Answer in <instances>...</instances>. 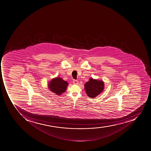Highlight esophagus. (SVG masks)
Wrapping results in <instances>:
<instances>
[{
    "instance_id": "obj_1",
    "label": "esophagus",
    "mask_w": 151,
    "mask_h": 151,
    "mask_svg": "<svg viewBox=\"0 0 151 151\" xmlns=\"http://www.w3.org/2000/svg\"><path fill=\"white\" fill-rule=\"evenodd\" d=\"M73 83L74 84H78V81H77V80H73Z\"/></svg>"
}]
</instances>
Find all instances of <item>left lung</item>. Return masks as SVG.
Returning <instances> with one entry per match:
<instances>
[{"mask_svg": "<svg viewBox=\"0 0 151 151\" xmlns=\"http://www.w3.org/2000/svg\"><path fill=\"white\" fill-rule=\"evenodd\" d=\"M84 89L88 97H96L104 91V83L101 80L94 79L91 78L84 84Z\"/></svg>", "mask_w": 151, "mask_h": 151, "instance_id": "obj_1", "label": "left lung"}]
</instances>
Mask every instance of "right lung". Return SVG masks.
<instances>
[{
    "instance_id": "1",
    "label": "right lung",
    "mask_w": 151,
    "mask_h": 151,
    "mask_svg": "<svg viewBox=\"0 0 151 151\" xmlns=\"http://www.w3.org/2000/svg\"><path fill=\"white\" fill-rule=\"evenodd\" d=\"M49 90L56 94L57 95H60L66 91L68 83L64 81L61 78L57 77L53 78L47 84Z\"/></svg>"
}]
</instances>
